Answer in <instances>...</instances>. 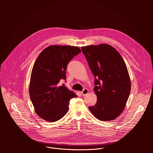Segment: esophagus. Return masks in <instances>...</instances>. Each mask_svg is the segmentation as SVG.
I'll use <instances>...</instances> for the list:
<instances>
[{"mask_svg":"<svg viewBox=\"0 0 153 153\" xmlns=\"http://www.w3.org/2000/svg\"><path fill=\"white\" fill-rule=\"evenodd\" d=\"M88 92H89V91H88V89L85 88V89L82 91V94L83 96H86L87 94L88 93Z\"/></svg>","mask_w":153,"mask_h":153,"instance_id":"esophagus-1","label":"esophagus"}]
</instances>
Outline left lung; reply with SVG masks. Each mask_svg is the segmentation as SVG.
<instances>
[{"label": "left lung", "instance_id": "obj_1", "mask_svg": "<svg viewBox=\"0 0 153 153\" xmlns=\"http://www.w3.org/2000/svg\"><path fill=\"white\" fill-rule=\"evenodd\" d=\"M81 48L95 77L94 90L97 100L94 106H89L90 110L100 120H113L123 111L130 94L131 80L126 64L110 45Z\"/></svg>", "mask_w": 153, "mask_h": 153}]
</instances>
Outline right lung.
<instances>
[{"label": "right lung", "mask_w": 153, "mask_h": 153, "mask_svg": "<svg viewBox=\"0 0 153 153\" xmlns=\"http://www.w3.org/2000/svg\"><path fill=\"white\" fill-rule=\"evenodd\" d=\"M80 53L77 47L54 45L43 50L36 59L29 93L36 113L43 120L54 122L62 118L68 112L71 99L77 97L59 82L66 80L69 62Z\"/></svg>", "instance_id": "add662e5"}]
</instances>
